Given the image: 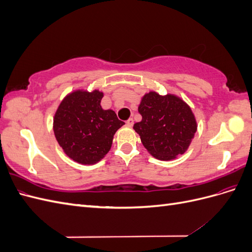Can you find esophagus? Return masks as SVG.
<instances>
[{
  "instance_id": "esophagus-1",
  "label": "esophagus",
  "mask_w": 252,
  "mask_h": 252,
  "mask_svg": "<svg viewBox=\"0 0 252 252\" xmlns=\"http://www.w3.org/2000/svg\"><path fill=\"white\" fill-rule=\"evenodd\" d=\"M126 125L128 126V127H131L132 125H133V119H128L127 121H126Z\"/></svg>"
}]
</instances>
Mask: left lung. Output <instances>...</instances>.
Masks as SVG:
<instances>
[{
  "label": "left lung",
  "instance_id": "obj_1",
  "mask_svg": "<svg viewBox=\"0 0 252 252\" xmlns=\"http://www.w3.org/2000/svg\"><path fill=\"white\" fill-rule=\"evenodd\" d=\"M142 121L133 125L149 154L162 161H170L188 149L196 132L191 108L174 94H145L139 105Z\"/></svg>",
  "mask_w": 252,
  "mask_h": 252
}]
</instances>
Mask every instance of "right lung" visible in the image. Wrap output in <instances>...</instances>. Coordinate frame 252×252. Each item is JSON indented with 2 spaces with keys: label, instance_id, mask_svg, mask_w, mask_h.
I'll return each instance as SVG.
<instances>
[{
  "label": "right lung",
  "instance_id": "right-lung-1",
  "mask_svg": "<svg viewBox=\"0 0 252 252\" xmlns=\"http://www.w3.org/2000/svg\"><path fill=\"white\" fill-rule=\"evenodd\" d=\"M98 90H75L64 97L53 118L59 145L74 162L97 163L108 154L113 135L125 123L111 109L104 110Z\"/></svg>",
  "mask_w": 252,
  "mask_h": 252
}]
</instances>
